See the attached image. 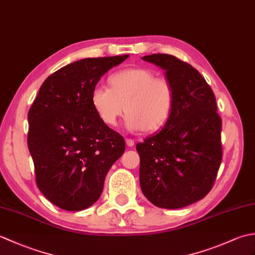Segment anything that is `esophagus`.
<instances>
[{"label":"esophagus","instance_id":"obj_1","mask_svg":"<svg viewBox=\"0 0 255 255\" xmlns=\"http://www.w3.org/2000/svg\"><path fill=\"white\" fill-rule=\"evenodd\" d=\"M126 143H127L128 147H132V145L134 144V140L130 139V138H127L126 139Z\"/></svg>","mask_w":255,"mask_h":255}]
</instances>
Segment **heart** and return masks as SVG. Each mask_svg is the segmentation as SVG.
Here are the masks:
<instances>
[{"label":"heart","instance_id":"obj_1","mask_svg":"<svg viewBox=\"0 0 255 255\" xmlns=\"http://www.w3.org/2000/svg\"><path fill=\"white\" fill-rule=\"evenodd\" d=\"M155 75L149 68H126L111 75V89L94 86L91 103L101 121L107 126H116L125 111L129 130L160 129L172 113L174 89L169 79Z\"/></svg>","mask_w":255,"mask_h":255}]
</instances>
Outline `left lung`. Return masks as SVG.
Masks as SVG:
<instances>
[{"instance_id":"8db88e82","label":"left lung","mask_w":255,"mask_h":255,"mask_svg":"<svg viewBox=\"0 0 255 255\" xmlns=\"http://www.w3.org/2000/svg\"><path fill=\"white\" fill-rule=\"evenodd\" d=\"M142 59L165 70L174 105L163 128L137 144L140 186L156 207L182 208L214 186L223 160V123L213 90L191 64L166 53Z\"/></svg>"}]
</instances>
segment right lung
Wrapping results in <instances>:
<instances>
[{"label":"right lung","instance_id":"1","mask_svg":"<svg viewBox=\"0 0 255 255\" xmlns=\"http://www.w3.org/2000/svg\"><path fill=\"white\" fill-rule=\"evenodd\" d=\"M128 55L86 58L49 75L28 112L27 144L36 184L59 208L83 210L100 198L125 139L101 121L91 92Z\"/></svg>","mask_w":255,"mask_h":255}]
</instances>
